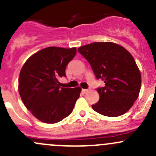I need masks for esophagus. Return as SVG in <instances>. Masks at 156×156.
I'll list each match as a JSON object with an SVG mask.
<instances>
[{"instance_id": "obj_1", "label": "esophagus", "mask_w": 156, "mask_h": 156, "mask_svg": "<svg viewBox=\"0 0 156 156\" xmlns=\"http://www.w3.org/2000/svg\"><path fill=\"white\" fill-rule=\"evenodd\" d=\"M88 91H89V90H88V89H82V93H83V94H87Z\"/></svg>"}]
</instances>
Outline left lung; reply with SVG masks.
I'll return each mask as SVG.
<instances>
[{
  "instance_id": "obj_1",
  "label": "left lung",
  "mask_w": 156,
  "mask_h": 156,
  "mask_svg": "<svg viewBox=\"0 0 156 156\" xmlns=\"http://www.w3.org/2000/svg\"><path fill=\"white\" fill-rule=\"evenodd\" d=\"M91 66L97 79L105 87L97 88L98 103L92 105L97 112L118 117L126 113L139 96L141 74L132 55L112 42H94L78 48Z\"/></svg>"
}]
</instances>
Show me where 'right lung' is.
Instances as JSON below:
<instances>
[{
	"label": "right lung",
	"instance_id": "right-lung-1",
	"mask_svg": "<svg viewBox=\"0 0 156 156\" xmlns=\"http://www.w3.org/2000/svg\"><path fill=\"white\" fill-rule=\"evenodd\" d=\"M76 48L49 47L34 53L22 67L19 93L26 107L41 122L54 124L72 113L81 88L60 87L59 78L75 57Z\"/></svg>",
	"mask_w": 156,
	"mask_h": 156
}]
</instances>
